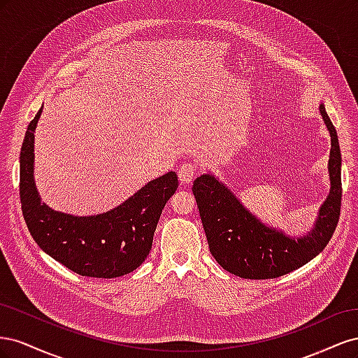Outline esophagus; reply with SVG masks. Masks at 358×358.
I'll return each instance as SVG.
<instances>
[{
	"label": "esophagus",
	"instance_id": "34e87169",
	"mask_svg": "<svg viewBox=\"0 0 358 358\" xmlns=\"http://www.w3.org/2000/svg\"><path fill=\"white\" fill-rule=\"evenodd\" d=\"M196 171H197L196 166L191 164V162H183V164H180V167L178 170L180 183H183V185H187V183H191L192 179L196 178Z\"/></svg>",
	"mask_w": 358,
	"mask_h": 358
}]
</instances>
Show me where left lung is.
Masks as SVG:
<instances>
[{
    "mask_svg": "<svg viewBox=\"0 0 358 358\" xmlns=\"http://www.w3.org/2000/svg\"><path fill=\"white\" fill-rule=\"evenodd\" d=\"M320 113L331 138L327 166L330 191L306 234L289 236L262 222L212 173L194 180L192 192L210 254L227 272L245 279L282 276L309 263L331 239L341 213L342 158L338 133L322 103Z\"/></svg>",
    "mask_w": 358,
    "mask_h": 358,
    "instance_id": "obj_1",
    "label": "left lung"
}]
</instances>
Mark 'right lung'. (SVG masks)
<instances>
[{"instance_id":"1","label":"right lung","mask_w":358,"mask_h":358,"mask_svg":"<svg viewBox=\"0 0 358 358\" xmlns=\"http://www.w3.org/2000/svg\"><path fill=\"white\" fill-rule=\"evenodd\" d=\"M43 107L32 119L20 149V203L32 239L74 273L117 278L131 273L152 248L162 209L178 189L169 171L104 213L78 216L53 210L41 201L34 180V133Z\"/></svg>"}]
</instances>
